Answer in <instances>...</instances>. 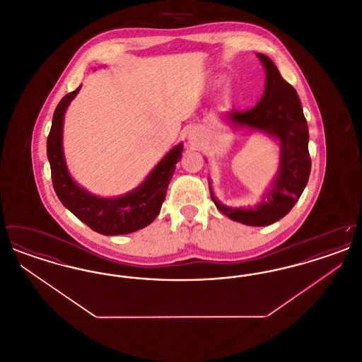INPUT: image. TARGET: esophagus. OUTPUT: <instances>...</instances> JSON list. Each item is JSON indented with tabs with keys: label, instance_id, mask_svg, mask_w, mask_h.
<instances>
[{
	"label": "esophagus",
	"instance_id": "obj_1",
	"mask_svg": "<svg viewBox=\"0 0 362 362\" xmlns=\"http://www.w3.org/2000/svg\"><path fill=\"white\" fill-rule=\"evenodd\" d=\"M198 134H195V133H191V134H189V141H191V142H192V144H197V142H198Z\"/></svg>",
	"mask_w": 362,
	"mask_h": 362
}]
</instances>
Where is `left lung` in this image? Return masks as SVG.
I'll return each instance as SVG.
<instances>
[{"mask_svg":"<svg viewBox=\"0 0 362 362\" xmlns=\"http://www.w3.org/2000/svg\"><path fill=\"white\" fill-rule=\"evenodd\" d=\"M266 68V90L257 105L232 111L229 119L238 126L266 132L279 139L281 168L264 202L255 209H232L211 199L230 220L251 226L273 224L285 217L305 189L310 173L308 124L296 89L285 81L274 62L259 54Z\"/></svg>","mask_w":362,"mask_h":362,"instance_id":"1","label":"left lung"}]
</instances>
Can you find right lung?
I'll list each match as a JSON object with an SVG mask.
<instances>
[{"label": "right lung", "instance_id": "obj_1", "mask_svg": "<svg viewBox=\"0 0 362 362\" xmlns=\"http://www.w3.org/2000/svg\"><path fill=\"white\" fill-rule=\"evenodd\" d=\"M81 86L65 95L57 105L47 137V157L52 168V186L62 205L88 225L105 236L127 235L151 224L160 213L175 164L180 160L183 146L177 145L148 176L142 186L124 197L104 199L88 194L70 177L62 153L64 114Z\"/></svg>", "mask_w": 362, "mask_h": 362}]
</instances>
